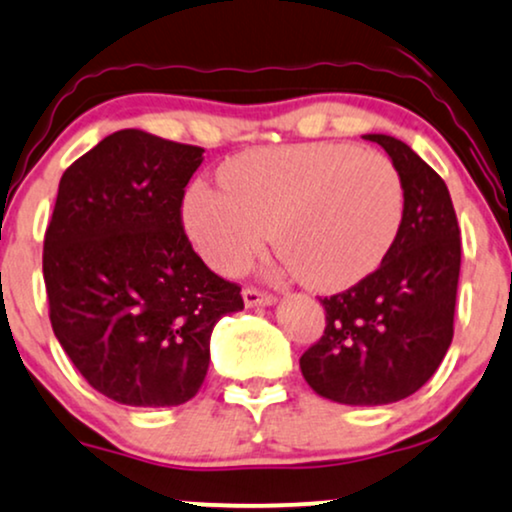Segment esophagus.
<instances>
[{
  "label": "esophagus",
  "instance_id": "34e87169",
  "mask_svg": "<svg viewBox=\"0 0 512 512\" xmlns=\"http://www.w3.org/2000/svg\"><path fill=\"white\" fill-rule=\"evenodd\" d=\"M243 302L245 307H271V304H276V297L269 293H262V290L257 288H245Z\"/></svg>",
  "mask_w": 512,
  "mask_h": 512
}]
</instances>
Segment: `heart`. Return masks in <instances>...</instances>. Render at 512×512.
Returning <instances> with one entry per match:
<instances>
[{"mask_svg": "<svg viewBox=\"0 0 512 512\" xmlns=\"http://www.w3.org/2000/svg\"><path fill=\"white\" fill-rule=\"evenodd\" d=\"M219 184H193L184 229L219 274L234 276L267 245L314 290H345L373 274L404 217V186L385 155L347 144L252 148L219 167Z\"/></svg>", "mask_w": 512, "mask_h": 512, "instance_id": "heart-1", "label": "heart"}]
</instances>
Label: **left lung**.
<instances>
[{
	"instance_id": "1",
	"label": "left lung",
	"mask_w": 512,
	"mask_h": 512,
	"mask_svg": "<svg viewBox=\"0 0 512 512\" xmlns=\"http://www.w3.org/2000/svg\"><path fill=\"white\" fill-rule=\"evenodd\" d=\"M364 139L383 146L397 167L404 217L373 274L323 297L326 331L300 368L319 397L383 406L418 392L451 345L461 231L444 179L411 146L387 134Z\"/></svg>"
}]
</instances>
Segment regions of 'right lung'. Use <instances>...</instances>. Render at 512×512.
I'll use <instances>...</instances> for the list:
<instances>
[{"label": "right lung", "mask_w": 512, "mask_h": 512, "mask_svg": "<svg viewBox=\"0 0 512 512\" xmlns=\"http://www.w3.org/2000/svg\"><path fill=\"white\" fill-rule=\"evenodd\" d=\"M203 153L120 129L58 184L42 260L51 328L84 380L118 404L196 397L212 328L243 309L241 288L205 267L181 226Z\"/></svg>", "instance_id": "obj_1"}]
</instances>
